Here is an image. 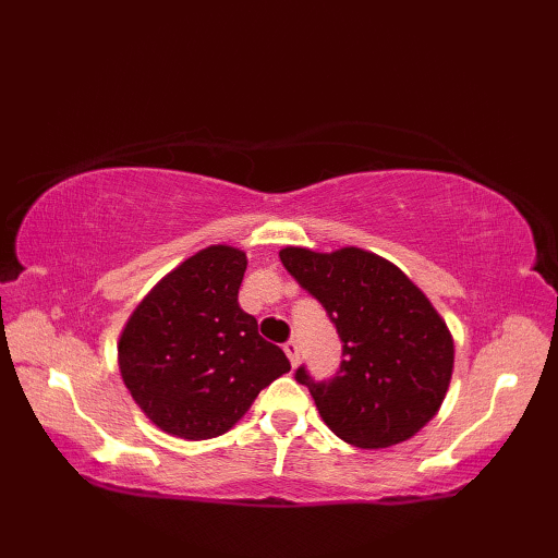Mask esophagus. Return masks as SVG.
<instances>
[{"instance_id": "34e87169", "label": "esophagus", "mask_w": 558, "mask_h": 558, "mask_svg": "<svg viewBox=\"0 0 558 558\" xmlns=\"http://www.w3.org/2000/svg\"><path fill=\"white\" fill-rule=\"evenodd\" d=\"M282 350H286V354H288V360L292 362V366L300 362V345H298V340H288L286 345H282Z\"/></svg>"}]
</instances>
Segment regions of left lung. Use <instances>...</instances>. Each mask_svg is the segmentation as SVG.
<instances>
[{"mask_svg":"<svg viewBox=\"0 0 558 558\" xmlns=\"http://www.w3.org/2000/svg\"><path fill=\"white\" fill-rule=\"evenodd\" d=\"M280 260L322 302L342 342L330 378L316 381L304 364L294 372L330 432L357 448L408 441L441 408L453 374L444 318L405 272L362 248L288 246Z\"/></svg>","mask_w":558,"mask_h":558,"instance_id":"obj_1","label":"left lung"}]
</instances>
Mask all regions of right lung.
Instances as JSON below:
<instances>
[{
    "label": "right lung",
    "mask_w": 558,
    "mask_h": 558,
    "mask_svg": "<svg viewBox=\"0 0 558 558\" xmlns=\"http://www.w3.org/2000/svg\"><path fill=\"white\" fill-rule=\"evenodd\" d=\"M246 256L208 246L168 272L136 306L120 338V372L153 424L189 441L216 438L254 398L290 372L278 345L236 294Z\"/></svg>",
    "instance_id": "add662e5"
}]
</instances>
